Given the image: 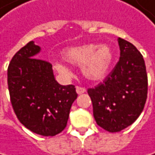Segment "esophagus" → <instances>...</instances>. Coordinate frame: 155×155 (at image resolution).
Returning <instances> with one entry per match:
<instances>
[{
	"instance_id": "34e87169",
	"label": "esophagus",
	"mask_w": 155,
	"mask_h": 155,
	"mask_svg": "<svg viewBox=\"0 0 155 155\" xmlns=\"http://www.w3.org/2000/svg\"><path fill=\"white\" fill-rule=\"evenodd\" d=\"M76 92L78 94H82L86 92V89L84 87H81V86H76Z\"/></svg>"
}]
</instances>
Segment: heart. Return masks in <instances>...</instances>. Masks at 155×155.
<instances>
[{
  "mask_svg": "<svg viewBox=\"0 0 155 155\" xmlns=\"http://www.w3.org/2000/svg\"><path fill=\"white\" fill-rule=\"evenodd\" d=\"M63 59L73 65H81L82 73L91 81H100L107 76L113 61V53L107 44L96 46L84 44L69 48L62 52ZM54 69L58 72L69 75L70 69L61 62H55Z\"/></svg>",
  "mask_w": 155,
  "mask_h": 155,
  "instance_id": "obj_1",
  "label": "heart"
}]
</instances>
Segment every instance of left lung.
Wrapping results in <instances>:
<instances>
[{"instance_id":"1","label":"left lung","mask_w":155,"mask_h":155,"mask_svg":"<svg viewBox=\"0 0 155 155\" xmlns=\"http://www.w3.org/2000/svg\"><path fill=\"white\" fill-rule=\"evenodd\" d=\"M120 58L107 78L88 89L94 117L98 126L118 132L131 125L144 107L148 78L140 52L129 41L118 38Z\"/></svg>"}]
</instances>
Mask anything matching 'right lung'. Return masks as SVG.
<instances>
[{
    "label": "right lung",
    "mask_w": 155,
    "mask_h": 155,
    "mask_svg": "<svg viewBox=\"0 0 155 155\" xmlns=\"http://www.w3.org/2000/svg\"><path fill=\"white\" fill-rule=\"evenodd\" d=\"M39 52L40 47L30 41L15 53L8 67V89L23 125L38 135L55 136L65 129L78 94L74 85L55 80L52 65L38 59Z\"/></svg>",
    "instance_id": "add662e5"
}]
</instances>
